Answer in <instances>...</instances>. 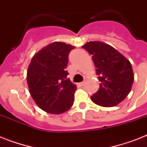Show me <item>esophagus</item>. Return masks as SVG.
Returning <instances> with one entry per match:
<instances>
[{
  "instance_id": "34e87169",
  "label": "esophagus",
  "mask_w": 147,
  "mask_h": 147,
  "mask_svg": "<svg viewBox=\"0 0 147 147\" xmlns=\"http://www.w3.org/2000/svg\"><path fill=\"white\" fill-rule=\"evenodd\" d=\"M85 85V82H80V83H78V86H80V87H82L83 85Z\"/></svg>"
}]
</instances>
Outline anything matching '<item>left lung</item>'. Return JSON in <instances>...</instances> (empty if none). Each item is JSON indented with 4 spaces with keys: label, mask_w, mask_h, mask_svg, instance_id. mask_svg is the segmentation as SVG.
Returning <instances> with one entry per match:
<instances>
[{
    "label": "left lung",
    "mask_w": 147,
    "mask_h": 147,
    "mask_svg": "<svg viewBox=\"0 0 147 147\" xmlns=\"http://www.w3.org/2000/svg\"><path fill=\"white\" fill-rule=\"evenodd\" d=\"M82 48L92 55L100 82L99 89L91 99L101 107L116 106L132 88L134 76L130 61L114 47L100 41L88 42Z\"/></svg>",
    "instance_id": "1"
}]
</instances>
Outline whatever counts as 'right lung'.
Segmentation results:
<instances>
[{"mask_svg": "<svg viewBox=\"0 0 147 147\" xmlns=\"http://www.w3.org/2000/svg\"><path fill=\"white\" fill-rule=\"evenodd\" d=\"M75 47L54 42L33 55L26 79L30 95L42 111L59 114L73 105L76 85L67 78L68 57Z\"/></svg>", "mask_w": 147, "mask_h": 147, "instance_id": "add662e5", "label": "right lung"}]
</instances>
